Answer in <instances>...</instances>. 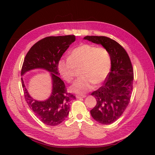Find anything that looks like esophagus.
I'll return each instance as SVG.
<instances>
[{"instance_id":"1","label":"esophagus","mask_w":155,"mask_h":155,"mask_svg":"<svg viewBox=\"0 0 155 155\" xmlns=\"http://www.w3.org/2000/svg\"><path fill=\"white\" fill-rule=\"evenodd\" d=\"M86 97V95H77V98H83Z\"/></svg>"}]
</instances>
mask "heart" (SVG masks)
I'll list each match as a JSON object with an SVG mask.
<instances>
[{
    "instance_id": "obj_1",
    "label": "heart",
    "mask_w": 155,
    "mask_h": 155,
    "mask_svg": "<svg viewBox=\"0 0 155 155\" xmlns=\"http://www.w3.org/2000/svg\"><path fill=\"white\" fill-rule=\"evenodd\" d=\"M111 67V57L107 49L90 44H82L72 50L68 58L58 61V69L64 79L71 83L75 69L80 68V77L71 87L73 93L83 94L106 79Z\"/></svg>"
}]
</instances>
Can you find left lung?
<instances>
[{"label": "left lung", "mask_w": 155, "mask_h": 155, "mask_svg": "<svg viewBox=\"0 0 155 155\" xmlns=\"http://www.w3.org/2000/svg\"><path fill=\"white\" fill-rule=\"evenodd\" d=\"M85 40L101 45L109 52L111 69L103 85L91 93L97 104L91 110L95 120L103 124L113 123L130 103L134 72L127 51L117 41L104 36H87Z\"/></svg>", "instance_id": "obj_1"}]
</instances>
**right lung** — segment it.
I'll use <instances>...</instances> for the list:
<instances>
[{"instance_id": "add662e5", "label": "right lung", "mask_w": 155, "mask_h": 155, "mask_svg": "<svg viewBox=\"0 0 155 155\" xmlns=\"http://www.w3.org/2000/svg\"><path fill=\"white\" fill-rule=\"evenodd\" d=\"M74 35L48 37L35 43L27 52L23 62L21 76L35 68H43L51 72L52 89L47 100L38 101L28 94L21 78L25 101L36 116L45 124L56 126L67 117L70 104L76 97L67 92L65 84L60 78L58 63L64 52L75 41Z\"/></svg>"}]
</instances>
